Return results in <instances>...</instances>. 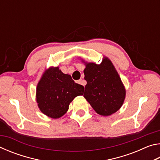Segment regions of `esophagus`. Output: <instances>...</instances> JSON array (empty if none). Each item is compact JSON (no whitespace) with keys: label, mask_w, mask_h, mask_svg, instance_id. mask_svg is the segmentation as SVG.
I'll use <instances>...</instances> for the list:
<instances>
[{"label":"esophagus","mask_w":160,"mask_h":160,"mask_svg":"<svg viewBox=\"0 0 160 160\" xmlns=\"http://www.w3.org/2000/svg\"><path fill=\"white\" fill-rule=\"evenodd\" d=\"M77 82H78V84H80V85H84V84H83V81L82 80V79H80V80H78V81H77Z\"/></svg>","instance_id":"34e87169"}]
</instances>
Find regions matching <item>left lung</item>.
<instances>
[{
    "label": "left lung",
    "mask_w": 160,
    "mask_h": 160,
    "mask_svg": "<svg viewBox=\"0 0 160 160\" xmlns=\"http://www.w3.org/2000/svg\"><path fill=\"white\" fill-rule=\"evenodd\" d=\"M87 81L84 97L99 114L109 116L120 109L126 90L118 72L109 59L101 64L90 63L84 70Z\"/></svg>",
    "instance_id": "8db88e82"
}]
</instances>
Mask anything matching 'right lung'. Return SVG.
Wrapping results in <instances>:
<instances>
[{
	"label": "right lung",
	"instance_id": "right-lung-1",
	"mask_svg": "<svg viewBox=\"0 0 160 160\" xmlns=\"http://www.w3.org/2000/svg\"><path fill=\"white\" fill-rule=\"evenodd\" d=\"M84 89L58 67L51 68L38 83V107L45 115L52 118H60L68 110L70 103L75 97L82 95Z\"/></svg>",
	"mask_w": 160,
	"mask_h": 160
}]
</instances>
